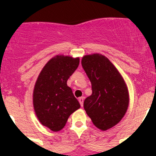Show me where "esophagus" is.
Returning a JSON list of instances; mask_svg holds the SVG:
<instances>
[{
    "label": "esophagus",
    "mask_w": 156,
    "mask_h": 156,
    "mask_svg": "<svg viewBox=\"0 0 156 156\" xmlns=\"http://www.w3.org/2000/svg\"><path fill=\"white\" fill-rule=\"evenodd\" d=\"M78 101H79V103H80L81 106L83 107V101H84V97L78 98Z\"/></svg>",
    "instance_id": "34e87169"
}]
</instances>
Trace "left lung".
Listing matches in <instances>:
<instances>
[{
	"label": "left lung",
	"instance_id": "obj_1",
	"mask_svg": "<svg viewBox=\"0 0 156 156\" xmlns=\"http://www.w3.org/2000/svg\"><path fill=\"white\" fill-rule=\"evenodd\" d=\"M82 66L91 83L92 94L83 107L93 124L107 130L119 123L129 106V92L122 76L101 54L87 55Z\"/></svg>",
	"mask_w": 156,
	"mask_h": 156
}]
</instances>
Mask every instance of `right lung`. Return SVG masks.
<instances>
[{"mask_svg":"<svg viewBox=\"0 0 156 156\" xmlns=\"http://www.w3.org/2000/svg\"><path fill=\"white\" fill-rule=\"evenodd\" d=\"M79 58L57 55L40 72L33 92L35 114L42 125L54 132L65 127L69 116L80 108L67 80L77 69Z\"/></svg>","mask_w":156,"mask_h":156,"instance_id":"1","label":"right lung"}]
</instances>
